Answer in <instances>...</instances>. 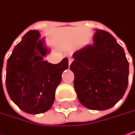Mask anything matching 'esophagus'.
Segmentation results:
<instances>
[{"instance_id": "1", "label": "esophagus", "mask_w": 135, "mask_h": 135, "mask_svg": "<svg viewBox=\"0 0 135 135\" xmlns=\"http://www.w3.org/2000/svg\"><path fill=\"white\" fill-rule=\"evenodd\" d=\"M72 62H73V60H71V59H69V66H70V64L72 63Z\"/></svg>"}]
</instances>
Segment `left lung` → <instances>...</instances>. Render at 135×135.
<instances>
[{
    "label": "left lung",
    "instance_id": "8db88e82",
    "mask_svg": "<svg viewBox=\"0 0 135 135\" xmlns=\"http://www.w3.org/2000/svg\"><path fill=\"white\" fill-rule=\"evenodd\" d=\"M70 69L80 103L91 110L103 111L121 100L128 84L129 63L115 37L95 29L93 44L75 51Z\"/></svg>",
    "mask_w": 135,
    "mask_h": 135
}]
</instances>
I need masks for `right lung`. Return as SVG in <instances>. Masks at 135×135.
Segmentation results:
<instances>
[{"instance_id": "right-lung-1", "label": "right lung", "mask_w": 135, "mask_h": 135, "mask_svg": "<svg viewBox=\"0 0 135 135\" xmlns=\"http://www.w3.org/2000/svg\"><path fill=\"white\" fill-rule=\"evenodd\" d=\"M50 52L38 30H30L15 46L7 62L6 88L11 99L22 111L36 115L47 112L55 100L67 58L58 64L44 58Z\"/></svg>"}]
</instances>
